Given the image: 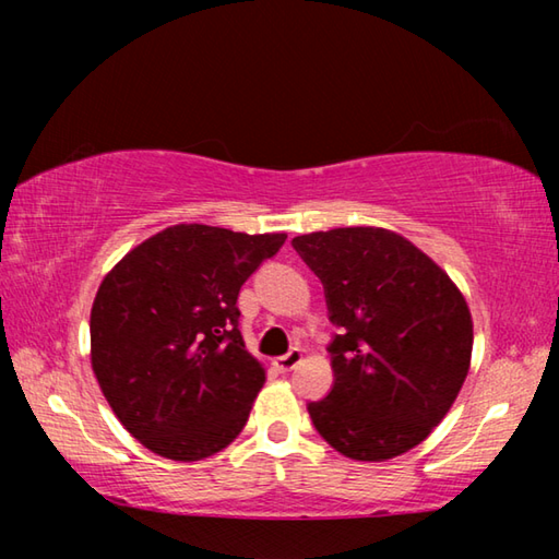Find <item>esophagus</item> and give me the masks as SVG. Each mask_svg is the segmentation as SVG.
Returning a JSON list of instances; mask_svg holds the SVG:
<instances>
[{
  "label": "esophagus",
  "instance_id": "esophagus-1",
  "mask_svg": "<svg viewBox=\"0 0 559 559\" xmlns=\"http://www.w3.org/2000/svg\"><path fill=\"white\" fill-rule=\"evenodd\" d=\"M302 362V353L300 349H290L288 355H283V357H276L273 359V365H276V370L278 372H290V370H296V367Z\"/></svg>",
  "mask_w": 559,
  "mask_h": 559
}]
</instances>
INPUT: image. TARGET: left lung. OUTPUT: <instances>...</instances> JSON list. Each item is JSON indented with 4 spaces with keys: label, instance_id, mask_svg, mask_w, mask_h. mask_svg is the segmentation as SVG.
<instances>
[{
    "label": "left lung",
    "instance_id": "left-lung-1",
    "mask_svg": "<svg viewBox=\"0 0 559 559\" xmlns=\"http://www.w3.org/2000/svg\"><path fill=\"white\" fill-rule=\"evenodd\" d=\"M323 281L340 328L335 384L308 414L355 461L402 456L439 427L466 382L473 320L456 283L421 249L382 226H343L293 239Z\"/></svg>",
    "mask_w": 559,
    "mask_h": 559
}]
</instances>
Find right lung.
<instances>
[{
  "mask_svg": "<svg viewBox=\"0 0 559 559\" xmlns=\"http://www.w3.org/2000/svg\"><path fill=\"white\" fill-rule=\"evenodd\" d=\"M286 234L175 224L112 266L91 308V367L145 449L202 461L249 419L266 370L243 347L236 298Z\"/></svg>",
  "mask_w": 559,
  "mask_h": 559,
  "instance_id": "add662e5",
  "label": "right lung"
}]
</instances>
